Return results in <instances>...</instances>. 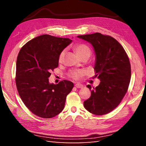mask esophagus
Listing matches in <instances>:
<instances>
[{
	"label": "esophagus",
	"instance_id": "34e87169",
	"mask_svg": "<svg viewBox=\"0 0 146 146\" xmlns=\"http://www.w3.org/2000/svg\"><path fill=\"white\" fill-rule=\"evenodd\" d=\"M75 86L78 88H82L83 87V85L82 84H80V83H76L75 85Z\"/></svg>",
	"mask_w": 146,
	"mask_h": 146
}]
</instances>
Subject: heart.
Instances as JSON below:
<instances>
[{
  "instance_id": "obj_1",
  "label": "heart",
  "mask_w": 146,
  "mask_h": 146,
  "mask_svg": "<svg viewBox=\"0 0 146 146\" xmlns=\"http://www.w3.org/2000/svg\"><path fill=\"white\" fill-rule=\"evenodd\" d=\"M74 48H75V50L76 52V54L78 55L79 57L85 54L90 55L91 54L90 49L88 46L86 44H77L75 46ZM64 53H65V50H63L61 52V53L60 54V55H59L58 60L60 62H61L62 60H63L64 56ZM83 74V71L82 70H75L70 72V76L71 77H72V78L74 79H78L80 77H81L82 76Z\"/></svg>"
}]
</instances>
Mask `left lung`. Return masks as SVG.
<instances>
[{
	"mask_svg": "<svg viewBox=\"0 0 146 146\" xmlns=\"http://www.w3.org/2000/svg\"><path fill=\"white\" fill-rule=\"evenodd\" d=\"M77 37L94 48L95 76L100 81L92 90L91 97L83 105L93 114H107L119 105L127 91L131 77L129 58L122 46L112 37L98 33ZM87 87L92 88L89 85Z\"/></svg>",
	"mask_w": 146,
	"mask_h": 146,
	"instance_id": "8db88e82",
	"label": "left lung"
}]
</instances>
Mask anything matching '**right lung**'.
Listing matches in <instances>:
<instances>
[{
	"instance_id": "obj_1",
	"label": "right lung",
	"mask_w": 146,
	"mask_h": 146,
	"mask_svg": "<svg viewBox=\"0 0 146 146\" xmlns=\"http://www.w3.org/2000/svg\"><path fill=\"white\" fill-rule=\"evenodd\" d=\"M72 42L69 38L44 35L23 46L16 62V86L26 106L34 114L49 119L64 107L66 96L73 83L63 80L50 83L51 72L58 66L59 55Z\"/></svg>"
}]
</instances>
